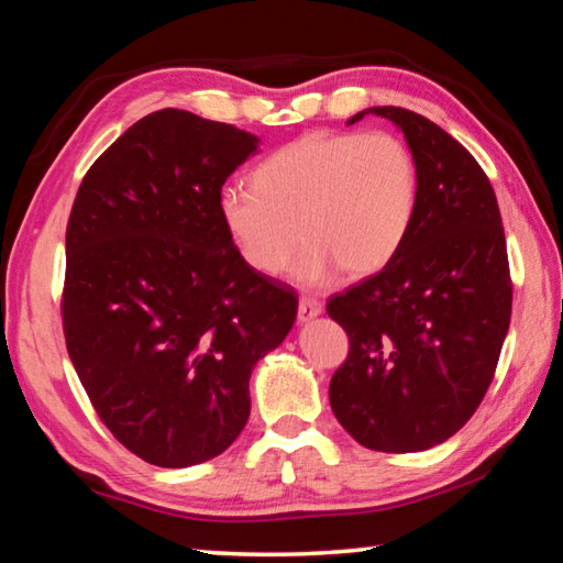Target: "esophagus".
I'll use <instances>...</instances> for the list:
<instances>
[{
    "label": "esophagus",
    "instance_id": "1",
    "mask_svg": "<svg viewBox=\"0 0 563 563\" xmlns=\"http://www.w3.org/2000/svg\"><path fill=\"white\" fill-rule=\"evenodd\" d=\"M322 312V302L316 298H300L298 302V320L300 322H310L312 318H318Z\"/></svg>",
    "mask_w": 563,
    "mask_h": 563
}]
</instances>
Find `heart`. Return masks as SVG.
I'll list each match as a JSON object with an SVG mask.
<instances>
[{
	"mask_svg": "<svg viewBox=\"0 0 563 563\" xmlns=\"http://www.w3.org/2000/svg\"><path fill=\"white\" fill-rule=\"evenodd\" d=\"M419 168L387 131H312L255 168L253 188H223L218 213L241 258L278 275L302 243L295 280L320 288L342 273L367 278L395 261L415 221Z\"/></svg>",
	"mask_w": 563,
	"mask_h": 563,
	"instance_id": "heart-1",
	"label": "heart"
}]
</instances>
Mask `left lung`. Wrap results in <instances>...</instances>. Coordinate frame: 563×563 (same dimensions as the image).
<instances>
[{
    "instance_id": "obj_1",
    "label": "left lung",
    "mask_w": 563,
    "mask_h": 563,
    "mask_svg": "<svg viewBox=\"0 0 563 563\" xmlns=\"http://www.w3.org/2000/svg\"><path fill=\"white\" fill-rule=\"evenodd\" d=\"M365 113L405 133L419 168L412 228L395 261L332 295L350 338L330 407L375 452H422L470 422L487 395L511 318V278L497 196L460 141L399 107Z\"/></svg>"
}]
</instances>
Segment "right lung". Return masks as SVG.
<instances>
[{
  "label": "right lung",
  "mask_w": 563,
  "mask_h": 563,
  "mask_svg": "<svg viewBox=\"0 0 563 563\" xmlns=\"http://www.w3.org/2000/svg\"><path fill=\"white\" fill-rule=\"evenodd\" d=\"M253 133L161 109L84 176L66 225V350L109 432L141 460H213L251 415V373L288 335L298 295L255 273L218 198Z\"/></svg>",
  "instance_id": "add662e5"
}]
</instances>
